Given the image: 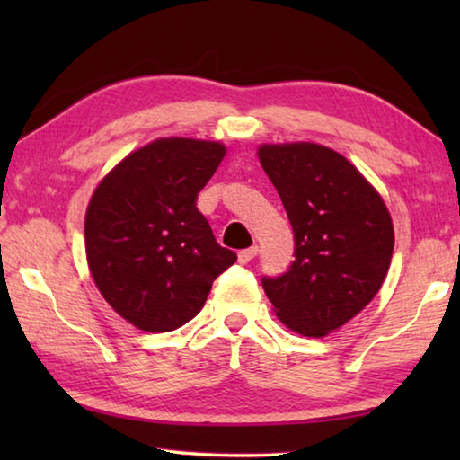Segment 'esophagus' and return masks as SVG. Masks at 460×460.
Masks as SVG:
<instances>
[{
	"label": "esophagus",
	"instance_id": "obj_1",
	"mask_svg": "<svg viewBox=\"0 0 460 460\" xmlns=\"http://www.w3.org/2000/svg\"><path fill=\"white\" fill-rule=\"evenodd\" d=\"M258 252H260V247H258V245L247 247V249H241V252L237 253L239 263H249V261H252V260L255 258V255H258Z\"/></svg>",
	"mask_w": 460,
	"mask_h": 460
}]
</instances>
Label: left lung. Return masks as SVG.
<instances>
[{"label":"left lung","instance_id":"8db88e82","mask_svg":"<svg viewBox=\"0 0 460 460\" xmlns=\"http://www.w3.org/2000/svg\"><path fill=\"white\" fill-rule=\"evenodd\" d=\"M260 162L294 231V261L261 286L288 329L324 337L351 321L384 284L394 225L351 162L318 144L261 146Z\"/></svg>","mask_w":460,"mask_h":460}]
</instances>
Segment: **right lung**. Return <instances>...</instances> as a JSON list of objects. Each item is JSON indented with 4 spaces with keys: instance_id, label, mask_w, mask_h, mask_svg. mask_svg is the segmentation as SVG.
Segmentation results:
<instances>
[{
    "instance_id": "right-lung-1",
    "label": "right lung",
    "mask_w": 460,
    "mask_h": 460,
    "mask_svg": "<svg viewBox=\"0 0 460 460\" xmlns=\"http://www.w3.org/2000/svg\"><path fill=\"white\" fill-rule=\"evenodd\" d=\"M223 155L217 142L158 139L119 162L93 194L89 270L115 313L137 329L168 332L189 323L217 276L237 261L197 208Z\"/></svg>"
}]
</instances>
